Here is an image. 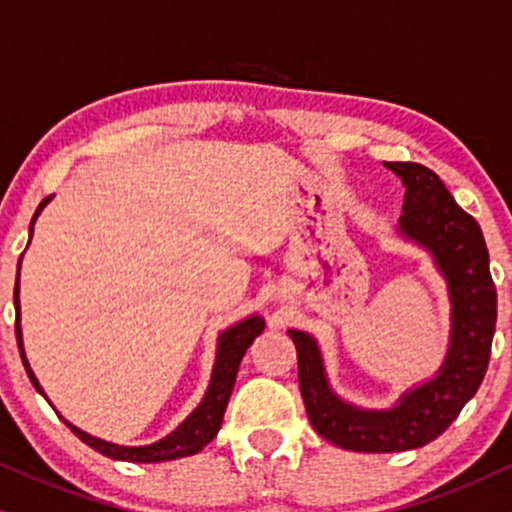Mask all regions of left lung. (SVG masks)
Masks as SVG:
<instances>
[{
	"mask_svg": "<svg viewBox=\"0 0 512 512\" xmlns=\"http://www.w3.org/2000/svg\"><path fill=\"white\" fill-rule=\"evenodd\" d=\"M406 186L399 234L428 248L454 304L451 345L437 378L406 392L390 411H364L335 397L312 335L288 331L297 349V380L314 430L340 449L392 454L430 444L480 390L496 331V286L477 219L444 181L418 163H385Z\"/></svg>",
	"mask_w": 512,
	"mask_h": 512,
	"instance_id": "left-lung-1",
	"label": "left lung"
}]
</instances>
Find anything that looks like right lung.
Listing matches in <instances>:
<instances>
[{"label":"right lung","instance_id":"add662e5","mask_svg":"<svg viewBox=\"0 0 512 512\" xmlns=\"http://www.w3.org/2000/svg\"><path fill=\"white\" fill-rule=\"evenodd\" d=\"M49 200H51V196L44 198L40 203V208H37V212H35V217H32L30 236H32V224H35L37 215H40L42 208L49 203ZM18 267H21V264H18ZM14 304H16V312H18V278H16V290H14ZM262 331H264V321L260 319V316H250V319L236 323L234 328H229V331H224L222 335H219L217 359H215V368H212V380H210L208 392H205V397H203V401H200L198 409L193 411L177 430L170 432L165 439H160V442L148 444V446H118V444L103 442V439H96L92 435H87V432L77 430L75 425L68 423V420H63V423H66L84 444L92 446L94 451H99V454H103V456L115 458V461L163 463V461H174V458L198 454V451L203 449L210 439L217 437L219 428H222L226 404H229L231 390H234L236 373H238V366H241L245 349L252 345V340H255ZM16 340H18V349H21L23 366L30 375L32 385H35L37 392L44 394L40 383H37L35 373L30 371L28 359H25V354H23L18 314H16Z\"/></svg>","mask_w":512,"mask_h":512}]
</instances>
